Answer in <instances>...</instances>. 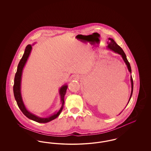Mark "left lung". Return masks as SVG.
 I'll list each match as a JSON object with an SVG mask.
<instances>
[{"instance_id":"left-lung-1","label":"left lung","mask_w":151,"mask_h":151,"mask_svg":"<svg viewBox=\"0 0 151 151\" xmlns=\"http://www.w3.org/2000/svg\"><path fill=\"white\" fill-rule=\"evenodd\" d=\"M108 40H109V41L108 42V46H106L107 49L113 51V52H114L115 53H117V54H118L121 55L123 60H124V63H126V65L130 73H131V66H130V65H129V62L127 59L126 55L124 52L122 50V48L118 45L116 44V43L115 42V41L113 38H109ZM130 78H131V92L130 97H129V102L127 103V105L129 103V100H130V99L131 98L132 92H133V80H132V76H131Z\"/></svg>"}]
</instances>
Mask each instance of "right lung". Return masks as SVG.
<instances>
[{"label":"right lung","mask_w":151,"mask_h":151,"mask_svg":"<svg viewBox=\"0 0 151 151\" xmlns=\"http://www.w3.org/2000/svg\"><path fill=\"white\" fill-rule=\"evenodd\" d=\"M32 49V46L31 45H28L26 47L24 53L22 55V57L21 59L17 66V69L16 73L15 74L14 79V99L16 101V102L19 108H20L22 113L27 118L38 123H47L57 118L62 112L64 104H65V100H64L65 96L68 86L67 84H65L63 86H61V88L59 89V93L60 97L62 106L58 111L55 112L53 114L46 118H41L30 113L27 109L22 99V93H21V83H22V71H23L24 67H25V64L28 60V59L30 55Z\"/></svg>","instance_id":"1"}]
</instances>
